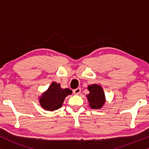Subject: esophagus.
Returning a JSON list of instances; mask_svg holds the SVG:
<instances>
[{
  "instance_id": "34e87169",
  "label": "esophagus",
  "mask_w": 149,
  "mask_h": 149,
  "mask_svg": "<svg viewBox=\"0 0 149 149\" xmlns=\"http://www.w3.org/2000/svg\"><path fill=\"white\" fill-rule=\"evenodd\" d=\"M81 88H77V89H74V90H73V93H74V94H75V95H78V94H79V93H80V92H81Z\"/></svg>"
}]
</instances>
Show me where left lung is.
Returning <instances> with one entry per match:
<instances>
[{
  "instance_id": "8db88e82",
  "label": "left lung",
  "mask_w": 149,
  "mask_h": 149,
  "mask_svg": "<svg viewBox=\"0 0 149 149\" xmlns=\"http://www.w3.org/2000/svg\"><path fill=\"white\" fill-rule=\"evenodd\" d=\"M89 93L87 95L89 107L92 109H100L105 103L106 98L104 91L100 85L93 84L87 87Z\"/></svg>"
}]
</instances>
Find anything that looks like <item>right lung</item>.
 <instances>
[{
    "instance_id": "add662e5",
    "label": "right lung",
    "mask_w": 149,
    "mask_h": 149,
    "mask_svg": "<svg viewBox=\"0 0 149 149\" xmlns=\"http://www.w3.org/2000/svg\"><path fill=\"white\" fill-rule=\"evenodd\" d=\"M70 94H72V90L68 88L62 89L60 83L53 82L47 90L40 97V104L47 111H54L62 107L64 99Z\"/></svg>"
}]
</instances>
